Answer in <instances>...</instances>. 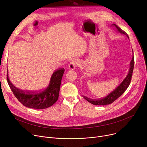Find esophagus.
I'll return each mask as SVG.
<instances>
[{
  "label": "esophagus",
  "mask_w": 147,
  "mask_h": 147,
  "mask_svg": "<svg viewBox=\"0 0 147 147\" xmlns=\"http://www.w3.org/2000/svg\"><path fill=\"white\" fill-rule=\"evenodd\" d=\"M78 62L76 61V60H73V61H72L69 63V67L70 69L73 70L78 66Z\"/></svg>",
  "instance_id": "obj_1"
}]
</instances>
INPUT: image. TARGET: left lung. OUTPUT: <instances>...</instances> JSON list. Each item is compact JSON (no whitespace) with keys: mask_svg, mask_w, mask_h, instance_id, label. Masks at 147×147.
Wrapping results in <instances>:
<instances>
[{"mask_svg":"<svg viewBox=\"0 0 147 147\" xmlns=\"http://www.w3.org/2000/svg\"><path fill=\"white\" fill-rule=\"evenodd\" d=\"M113 25L117 28V30L119 32L123 33V34H125V35L127 36L126 32L123 31L122 30H121V28H119L117 25L115 24H113ZM127 37L129 38L128 36ZM134 63H135L134 57L133 56V57L130 63V68H129V71L126 77L116 88H115L113 91L110 92L109 94H108L107 96H106L105 97L100 98V99H95V100L89 98L85 96H84V98L86 100L88 101L89 102L91 103V104L94 105H97V106L107 105L111 104L112 102H113L115 100H116L119 97L121 96L125 92L126 90L128 88L129 84H130L131 79H132V76L133 71H134Z\"/></svg>","mask_w":147,"mask_h":147,"instance_id":"1","label":"left lung"}]
</instances>
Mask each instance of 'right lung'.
I'll list each match as a JSON object with an SVG mask.
<instances>
[{"label": "right lung", "mask_w": 147, "mask_h": 147, "mask_svg": "<svg viewBox=\"0 0 147 147\" xmlns=\"http://www.w3.org/2000/svg\"><path fill=\"white\" fill-rule=\"evenodd\" d=\"M64 68H59L51 76L47 87L37 92L24 91L16 88L8 78L6 79L13 94L18 100L27 107L35 109H45L51 107L57 101Z\"/></svg>", "instance_id": "obj_1"}]
</instances>
